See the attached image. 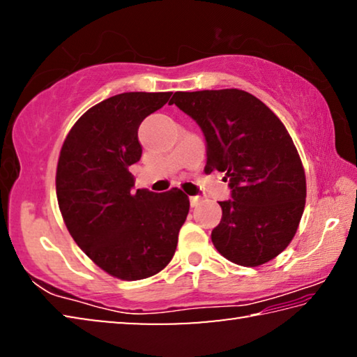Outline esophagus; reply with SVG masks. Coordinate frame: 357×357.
I'll use <instances>...</instances> for the list:
<instances>
[{"mask_svg":"<svg viewBox=\"0 0 357 357\" xmlns=\"http://www.w3.org/2000/svg\"><path fill=\"white\" fill-rule=\"evenodd\" d=\"M189 200H190V206H192V208H197V206H200L202 197H190Z\"/></svg>","mask_w":357,"mask_h":357,"instance_id":"obj_1","label":"esophagus"}]
</instances>
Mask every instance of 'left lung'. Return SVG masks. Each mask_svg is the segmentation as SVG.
I'll return each instance as SVG.
<instances>
[{"label":"left lung","mask_w":357,"mask_h":357,"mask_svg":"<svg viewBox=\"0 0 357 357\" xmlns=\"http://www.w3.org/2000/svg\"><path fill=\"white\" fill-rule=\"evenodd\" d=\"M206 138L204 172L219 170L233 200L220 202L222 220L211 239L239 266L264 264L291 243L305 206V173L282 121L243 89L173 94Z\"/></svg>","instance_id":"left-lung-1"}]
</instances>
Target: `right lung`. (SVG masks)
I'll list each match as a JSON object with an SVG mask.
<instances>
[{"instance_id": "add662e5", "label": "right lung", "mask_w": 357, "mask_h": 357, "mask_svg": "<svg viewBox=\"0 0 357 357\" xmlns=\"http://www.w3.org/2000/svg\"><path fill=\"white\" fill-rule=\"evenodd\" d=\"M172 93H123L99 102L72 126L56 167V197L77 245L121 280H142L172 261L189 197L132 190L140 160L138 128Z\"/></svg>"}]
</instances>
